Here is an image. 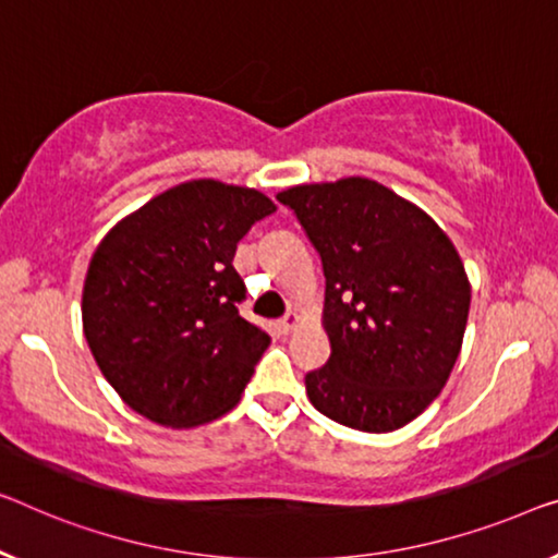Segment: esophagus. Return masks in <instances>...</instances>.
<instances>
[{
    "label": "esophagus",
    "mask_w": 558,
    "mask_h": 558,
    "mask_svg": "<svg viewBox=\"0 0 558 558\" xmlns=\"http://www.w3.org/2000/svg\"><path fill=\"white\" fill-rule=\"evenodd\" d=\"M298 320H301V318H298V313H293V311L282 315V318L278 320V328H280L282 336H290V332L298 328Z\"/></svg>",
    "instance_id": "34e87169"
}]
</instances>
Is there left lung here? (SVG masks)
Wrapping results in <instances>:
<instances>
[{"mask_svg": "<svg viewBox=\"0 0 558 558\" xmlns=\"http://www.w3.org/2000/svg\"><path fill=\"white\" fill-rule=\"evenodd\" d=\"M320 255L330 359L305 376L323 415L365 434L403 428L459 359L471 286L444 230L376 180L278 193Z\"/></svg>", "mask_w": 558, "mask_h": 558, "instance_id": "left-lung-1", "label": "left lung"}]
</instances>
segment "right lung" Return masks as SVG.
Segmentation results:
<instances>
[{"label":"right lung","mask_w":558,"mask_h":558,"mask_svg":"<svg viewBox=\"0 0 558 558\" xmlns=\"http://www.w3.org/2000/svg\"><path fill=\"white\" fill-rule=\"evenodd\" d=\"M276 203L253 187L190 180L120 220L89 260L82 326L132 411L190 428L240 401L268 332L238 313V243Z\"/></svg>","instance_id":"add662e5"}]
</instances>
